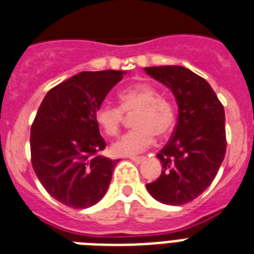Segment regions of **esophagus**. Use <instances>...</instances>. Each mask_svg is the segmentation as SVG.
<instances>
[{"instance_id":"esophagus-1","label":"esophagus","mask_w":254,"mask_h":254,"mask_svg":"<svg viewBox=\"0 0 254 254\" xmlns=\"http://www.w3.org/2000/svg\"><path fill=\"white\" fill-rule=\"evenodd\" d=\"M129 158H130L131 161H133V162H135V163H141V162H143V161H145V158H143V157H129Z\"/></svg>"}]
</instances>
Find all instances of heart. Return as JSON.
I'll return each instance as SVG.
<instances>
[{"instance_id":"1","label":"heart","mask_w":254,"mask_h":254,"mask_svg":"<svg viewBox=\"0 0 254 254\" xmlns=\"http://www.w3.org/2000/svg\"><path fill=\"white\" fill-rule=\"evenodd\" d=\"M121 107L104 103L96 111V121L107 135H116L127 115L133 117L134 129L113 142L115 155H134L149 147L157 137H166L175 124V108L159 91L147 83L130 85L120 92Z\"/></svg>"}]
</instances>
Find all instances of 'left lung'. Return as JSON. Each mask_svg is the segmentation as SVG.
<instances>
[{
    "mask_svg": "<svg viewBox=\"0 0 254 254\" xmlns=\"http://www.w3.org/2000/svg\"><path fill=\"white\" fill-rule=\"evenodd\" d=\"M145 71L171 89L179 111L171 138L157 154L162 173L146 189L163 204H186L207 190L224 159V107L211 85L189 68L162 65Z\"/></svg>",
    "mask_w": 254,
    "mask_h": 254,
    "instance_id": "obj_1",
    "label": "left lung"
}]
</instances>
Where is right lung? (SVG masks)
I'll use <instances>...</instances> for the list:
<instances>
[{"instance_id": "right-lung-1", "label": "right lung", "mask_w": 254, "mask_h": 254, "mask_svg": "<svg viewBox=\"0 0 254 254\" xmlns=\"http://www.w3.org/2000/svg\"><path fill=\"white\" fill-rule=\"evenodd\" d=\"M124 71L80 72L47 92L31 125V163L46 191L64 205L88 208L101 200L117 159L107 146L96 111Z\"/></svg>"}]
</instances>
